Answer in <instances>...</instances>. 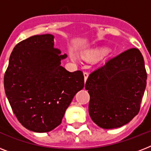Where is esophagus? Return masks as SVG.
<instances>
[{
	"label": "esophagus",
	"mask_w": 151,
	"mask_h": 151,
	"mask_svg": "<svg viewBox=\"0 0 151 151\" xmlns=\"http://www.w3.org/2000/svg\"><path fill=\"white\" fill-rule=\"evenodd\" d=\"M88 77V73L86 72V71H85V72H84V78H85V81H86V80H87Z\"/></svg>",
	"instance_id": "1"
}]
</instances>
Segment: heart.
<instances>
[{
  "mask_svg": "<svg viewBox=\"0 0 151 151\" xmlns=\"http://www.w3.org/2000/svg\"><path fill=\"white\" fill-rule=\"evenodd\" d=\"M103 52H104V50H99V51H96V52H95L94 54L95 55H100V54H103Z\"/></svg>",
  "mask_w": 151,
  "mask_h": 151,
  "instance_id": "1",
  "label": "heart"
}]
</instances>
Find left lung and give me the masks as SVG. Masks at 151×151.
I'll use <instances>...</instances> for the list:
<instances>
[{"mask_svg":"<svg viewBox=\"0 0 151 151\" xmlns=\"http://www.w3.org/2000/svg\"><path fill=\"white\" fill-rule=\"evenodd\" d=\"M144 59L137 48L109 59L90 73L85 89L90 95L88 112L100 128H119L138 114L147 85Z\"/></svg>","mask_w":151,"mask_h":151,"instance_id":"8db88e82","label":"left lung"}]
</instances>
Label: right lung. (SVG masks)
I'll return each instance as SVG.
<instances>
[{
  "instance_id": "obj_1",
  "label": "right lung",
  "mask_w": 151,
  "mask_h": 151,
  "mask_svg": "<svg viewBox=\"0 0 151 151\" xmlns=\"http://www.w3.org/2000/svg\"><path fill=\"white\" fill-rule=\"evenodd\" d=\"M52 34L34 35L15 46L4 73L6 96L18 121L30 131L47 132L61 124L83 72L60 66L66 54L55 48Z\"/></svg>"
}]
</instances>
